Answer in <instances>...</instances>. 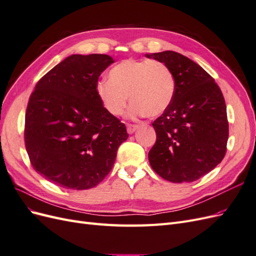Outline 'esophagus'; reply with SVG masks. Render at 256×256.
Wrapping results in <instances>:
<instances>
[{
  "label": "esophagus",
  "mask_w": 256,
  "mask_h": 256,
  "mask_svg": "<svg viewBox=\"0 0 256 256\" xmlns=\"http://www.w3.org/2000/svg\"><path fill=\"white\" fill-rule=\"evenodd\" d=\"M138 128V126L136 125V124H127V131H128V134H134Z\"/></svg>",
  "instance_id": "obj_1"
}]
</instances>
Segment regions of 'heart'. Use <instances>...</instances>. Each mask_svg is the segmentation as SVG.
Wrapping results in <instances>:
<instances>
[{
    "label": "heart",
    "instance_id": "1",
    "mask_svg": "<svg viewBox=\"0 0 256 256\" xmlns=\"http://www.w3.org/2000/svg\"><path fill=\"white\" fill-rule=\"evenodd\" d=\"M174 92L171 69L158 60H122L111 69L109 80L99 81L96 86L104 109L114 116L125 112L129 99L134 115H160L171 104Z\"/></svg>",
    "mask_w": 256,
    "mask_h": 256
}]
</instances>
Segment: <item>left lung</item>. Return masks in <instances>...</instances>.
I'll list each match as a JSON object with an SVG mask.
<instances>
[{
	"instance_id": "left-lung-1",
	"label": "left lung",
	"mask_w": 256,
	"mask_h": 256,
	"mask_svg": "<svg viewBox=\"0 0 256 256\" xmlns=\"http://www.w3.org/2000/svg\"><path fill=\"white\" fill-rule=\"evenodd\" d=\"M171 69V104L152 122L156 143L148 152L152 170L172 182H191L209 173L226 156L228 122L226 100L212 76L174 51L146 54Z\"/></svg>"
}]
</instances>
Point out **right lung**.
Here are the masks:
<instances>
[{
  "label": "right lung",
  "mask_w": 256,
  "mask_h": 256,
  "mask_svg": "<svg viewBox=\"0 0 256 256\" xmlns=\"http://www.w3.org/2000/svg\"><path fill=\"white\" fill-rule=\"evenodd\" d=\"M113 62L106 54H74L46 74L30 96L24 143L30 164L60 187H95L127 140L125 124L96 92L99 76Z\"/></svg>",
  "instance_id": "right-lung-1"
}]
</instances>
